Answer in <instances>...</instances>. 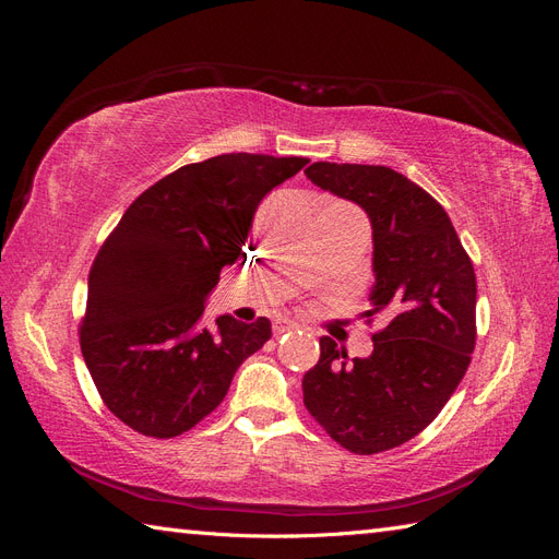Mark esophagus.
<instances>
[{
	"instance_id": "34e87169",
	"label": "esophagus",
	"mask_w": 559,
	"mask_h": 559,
	"mask_svg": "<svg viewBox=\"0 0 559 559\" xmlns=\"http://www.w3.org/2000/svg\"><path fill=\"white\" fill-rule=\"evenodd\" d=\"M296 329H298V324H294L292 319H277L275 324H273L275 337H280V335H284V333H289V331H296Z\"/></svg>"
}]
</instances>
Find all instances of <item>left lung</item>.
Segmentation results:
<instances>
[{"label": "left lung", "mask_w": 559, "mask_h": 559, "mask_svg": "<svg viewBox=\"0 0 559 559\" xmlns=\"http://www.w3.org/2000/svg\"><path fill=\"white\" fill-rule=\"evenodd\" d=\"M319 189L357 202L373 226L370 310L386 326L373 354L347 359L329 335L302 378V403L354 454L408 443L462 382L476 347V273L448 212L384 165L312 163Z\"/></svg>", "instance_id": "obj_1"}]
</instances>
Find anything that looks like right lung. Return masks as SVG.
Wrapping results in <instances>:
<instances>
[{"label": "right lung", "instance_id": "add662e5", "mask_svg": "<svg viewBox=\"0 0 559 559\" xmlns=\"http://www.w3.org/2000/svg\"><path fill=\"white\" fill-rule=\"evenodd\" d=\"M308 158L224 154L146 189L99 247L79 341L107 408L142 436L175 438L224 401L240 364L270 341V321H202L259 202Z\"/></svg>", "mask_w": 559, "mask_h": 559}]
</instances>
